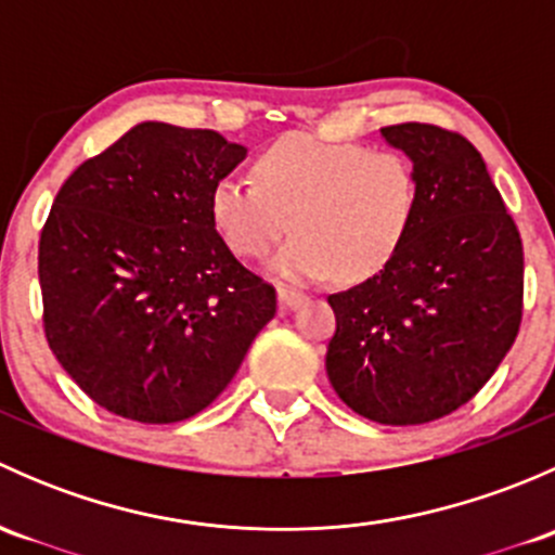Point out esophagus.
Masks as SVG:
<instances>
[{
    "label": "esophagus",
    "mask_w": 555,
    "mask_h": 555,
    "mask_svg": "<svg viewBox=\"0 0 555 555\" xmlns=\"http://www.w3.org/2000/svg\"><path fill=\"white\" fill-rule=\"evenodd\" d=\"M276 295H279V306H282V309H295V306H300L306 300V295L300 293V289L284 287V284H279Z\"/></svg>",
    "instance_id": "obj_1"
}]
</instances>
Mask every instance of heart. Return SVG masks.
Returning <instances> with one entry per match:
<instances>
[{
	"label": "heart",
	"instance_id": "b5f03b06",
	"mask_svg": "<svg viewBox=\"0 0 555 555\" xmlns=\"http://www.w3.org/2000/svg\"><path fill=\"white\" fill-rule=\"evenodd\" d=\"M257 182L225 173L211 184L209 215L222 242L257 260L295 233L271 260L273 273L319 282L338 273L365 282L384 271L416 222L422 188L400 150L287 133L260 150Z\"/></svg>",
	"mask_w": 555,
	"mask_h": 555
}]
</instances>
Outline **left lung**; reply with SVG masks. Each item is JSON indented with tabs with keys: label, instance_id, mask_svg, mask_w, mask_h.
Returning a JSON list of instances; mask_svg holds the SVG:
<instances>
[{
	"label": "left lung",
	"instance_id": "1",
	"mask_svg": "<svg viewBox=\"0 0 555 555\" xmlns=\"http://www.w3.org/2000/svg\"><path fill=\"white\" fill-rule=\"evenodd\" d=\"M382 133L416 166L422 204L395 260L327 298L324 365L351 411L408 427L462 408L505 360L524 313V244L462 133L433 122Z\"/></svg>",
	"mask_w": 555,
	"mask_h": 555
}]
</instances>
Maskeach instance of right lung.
<instances>
[{
	"label": "right lung",
	"mask_w": 555,
	"mask_h": 555,
	"mask_svg": "<svg viewBox=\"0 0 555 555\" xmlns=\"http://www.w3.org/2000/svg\"><path fill=\"white\" fill-rule=\"evenodd\" d=\"M246 150L209 128L139 122L61 184L39 233L50 351L96 405L173 424L217 400L276 289L209 215L211 184Z\"/></svg>",
	"instance_id": "obj_1"
}]
</instances>
